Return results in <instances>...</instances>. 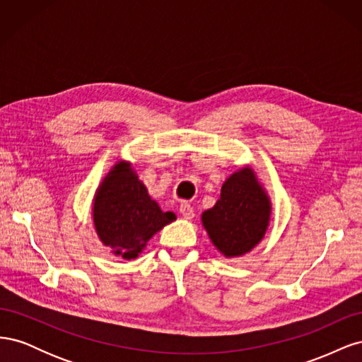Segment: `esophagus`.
<instances>
[{
  "instance_id": "1",
  "label": "esophagus",
  "mask_w": 362,
  "mask_h": 362,
  "mask_svg": "<svg viewBox=\"0 0 362 362\" xmlns=\"http://www.w3.org/2000/svg\"><path fill=\"white\" fill-rule=\"evenodd\" d=\"M180 213L182 214L184 218H193V216H194L193 206H192L189 202H182V204L180 205Z\"/></svg>"
}]
</instances>
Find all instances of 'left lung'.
<instances>
[{"label": "left lung", "instance_id": "obj_1", "mask_svg": "<svg viewBox=\"0 0 362 362\" xmlns=\"http://www.w3.org/2000/svg\"><path fill=\"white\" fill-rule=\"evenodd\" d=\"M272 204L255 172L242 168L229 177L221 198L202 213V225L216 249L226 258L242 257L264 237Z\"/></svg>", "mask_w": 362, "mask_h": 362}]
</instances>
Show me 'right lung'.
Wrapping results in <instances>:
<instances>
[{
  "instance_id": "add662e5",
  "label": "right lung",
  "mask_w": 362,
  "mask_h": 362,
  "mask_svg": "<svg viewBox=\"0 0 362 362\" xmlns=\"http://www.w3.org/2000/svg\"><path fill=\"white\" fill-rule=\"evenodd\" d=\"M96 234L112 254L137 258L152 235L173 222L177 216L161 211L151 199L145 184L127 161H119L105 175L93 198Z\"/></svg>"
}]
</instances>
